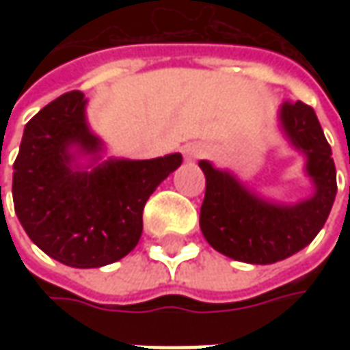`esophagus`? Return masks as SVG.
<instances>
[{"label": "esophagus", "mask_w": 350, "mask_h": 350, "mask_svg": "<svg viewBox=\"0 0 350 350\" xmlns=\"http://www.w3.org/2000/svg\"><path fill=\"white\" fill-rule=\"evenodd\" d=\"M183 154H185L187 159H196V157L202 155V148H200L198 144H189V146L183 148Z\"/></svg>", "instance_id": "esophagus-1"}]
</instances>
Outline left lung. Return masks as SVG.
I'll list each match as a JSON object with an SVG mask.
<instances>
[{"label": "left lung", "instance_id": "1", "mask_svg": "<svg viewBox=\"0 0 350 350\" xmlns=\"http://www.w3.org/2000/svg\"><path fill=\"white\" fill-rule=\"evenodd\" d=\"M278 128L306 157L304 173L314 187V193L298 202L271 200L232 171L198 161L206 177L200 230L212 247L235 261L271 265L302 251L323 228L337 195L331 146L314 109L302 101L284 103L278 109Z\"/></svg>", "mask_w": 350, "mask_h": 350}]
</instances>
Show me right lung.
Returning a JSON list of instances; mask_svg holds the SVG:
<instances>
[{
    "mask_svg": "<svg viewBox=\"0 0 350 350\" xmlns=\"http://www.w3.org/2000/svg\"><path fill=\"white\" fill-rule=\"evenodd\" d=\"M85 107V95L70 91L27 122L13 163V204L48 257L97 269L138 245L146 200L183 155L103 159L105 144L89 128Z\"/></svg>",
    "mask_w": 350,
    "mask_h": 350,
    "instance_id": "1",
    "label": "right lung"
}]
</instances>
